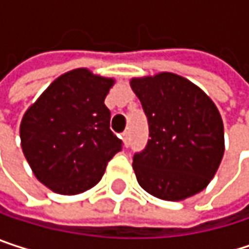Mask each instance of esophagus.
Wrapping results in <instances>:
<instances>
[{
    "instance_id": "esophagus-1",
    "label": "esophagus",
    "mask_w": 249,
    "mask_h": 249,
    "mask_svg": "<svg viewBox=\"0 0 249 249\" xmlns=\"http://www.w3.org/2000/svg\"><path fill=\"white\" fill-rule=\"evenodd\" d=\"M123 140H124V144L128 147L129 145V131H124L123 132Z\"/></svg>"
}]
</instances>
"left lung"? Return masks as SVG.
Instances as JSON below:
<instances>
[{
  "label": "left lung",
  "mask_w": 249,
  "mask_h": 249,
  "mask_svg": "<svg viewBox=\"0 0 249 249\" xmlns=\"http://www.w3.org/2000/svg\"><path fill=\"white\" fill-rule=\"evenodd\" d=\"M148 120L150 140L132 160L138 184L163 200H183L213 178L225 151L216 105L195 83L174 73L132 77Z\"/></svg>",
  "instance_id": "8db88e82"
}]
</instances>
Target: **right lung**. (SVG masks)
Instances as JSON below:
<instances>
[{"label":"right lung","mask_w":249,"mask_h":249,"mask_svg":"<svg viewBox=\"0 0 249 249\" xmlns=\"http://www.w3.org/2000/svg\"><path fill=\"white\" fill-rule=\"evenodd\" d=\"M112 77L75 69L59 76L25 111L21 148L38 181L60 195L93 187L123 148L104 101Z\"/></svg>","instance_id":"1"}]
</instances>
